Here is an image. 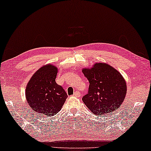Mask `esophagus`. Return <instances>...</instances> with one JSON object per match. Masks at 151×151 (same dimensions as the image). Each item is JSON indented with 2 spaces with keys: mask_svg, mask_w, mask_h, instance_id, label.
<instances>
[{
  "mask_svg": "<svg viewBox=\"0 0 151 151\" xmlns=\"http://www.w3.org/2000/svg\"><path fill=\"white\" fill-rule=\"evenodd\" d=\"M80 95H81V93H80L79 91H77L74 93L73 95L75 97H80Z\"/></svg>",
  "mask_w": 151,
  "mask_h": 151,
  "instance_id": "1",
  "label": "esophagus"
}]
</instances>
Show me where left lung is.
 Segmentation results:
<instances>
[{
    "mask_svg": "<svg viewBox=\"0 0 151 151\" xmlns=\"http://www.w3.org/2000/svg\"><path fill=\"white\" fill-rule=\"evenodd\" d=\"M90 85L82 100L95 115L114 112L120 107L127 93L125 79L118 70L104 63H97L91 68H83Z\"/></svg>",
    "mask_w": 151,
    "mask_h": 151,
    "instance_id": "8db88e82",
    "label": "left lung"
}]
</instances>
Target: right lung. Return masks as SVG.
<instances>
[{
	"label": "right lung",
	"instance_id": "1",
	"mask_svg": "<svg viewBox=\"0 0 151 151\" xmlns=\"http://www.w3.org/2000/svg\"><path fill=\"white\" fill-rule=\"evenodd\" d=\"M58 69L51 64L40 68L26 88V98L30 107L40 115L52 116L62 109L68 95L56 81Z\"/></svg>",
	"mask_w": 151,
	"mask_h": 151
}]
</instances>
